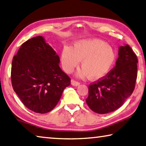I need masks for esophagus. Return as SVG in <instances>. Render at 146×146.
Returning <instances> with one entry per match:
<instances>
[{"instance_id": "esophagus-1", "label": "esophagus", "mask_w": 146, "mask_h": 146, "mask_svg": "<svg viewBox=\"0 0 146 146\" xmlns=\"http://www.w3.org/2000/svg\"><path fill=\"white\" fill-rule=\"evenodd\" d=\"M71 84H72L73 86H78V85L80 84V82L76 81L75 80H71Z\"/></svg>"}]
</instances>
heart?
Wrapping results in <instances>:
<instances>
[{"mask_svg":"<svg viewBox=\"0 0 146 146\" xmlns=\"http://www.w3.org/2000/svg\"><path fill=\"white\" fill-rule=\"evenodd\" d=\"M115 59L113 48L99 39L78 40L72 49L65 47L62 53V64L65 72H72L81 60L82 68L78 76L80 78L90 76V79L95 80L107 75Z\"/></svg>","mask_w":146,"mask_h":146,"instance_id":"1","label":"heart"}]
</instances>
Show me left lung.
<instances>
[{"label":"left lung","instance_id":"8db88e82","mask_svg":"<svg viewBox=\"0 0 146 146\" xmlns=\"http://www.w3.org/2000/svg\"><path fill=\"white\" fill-rule=\"evenodd\" d=\"M116 66L104 78L91 83L86 99L96 113L113 112L123 106L132 94L137 78L138 60L129 45L120 46Z\"/></svg>","mask_w":146,"mask_h":146}]
</instances>
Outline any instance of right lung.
<instances>
[{
	"mask_svg": "<svg viewBox=\"0 0 146 146\" xmlns=\"http://www.w3.org/2000/svg\"><path fill=\"white\" fill-rule=\"evenodd\" d=\"M60 58L42 36L23 43L14 56L13 90L27 108L44 114L57 105L70 78L59 66Z\"/></svg>",
	"mask_w": 146,
	"mask_h": 146,
	"instance_id": "add662e5",
	"label": "right lung"
}]
</instances>
